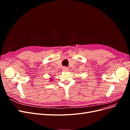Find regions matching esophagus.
<instances>
[{
  "mask_svg": "<svg viewBox=\"0 0 130 130\" xmlns=\"http://www.w3.org/2000/svg\"><path fill=\"white\" fill-rule=\"evenodd\" d=\"M62 70H63V72H67V70H68V69L66 67H63V68H62Z\"/></svg>",
  "mask_w": 130,
  "mask_h": 130,
  "instance_id": "34e87169",
  "label": "esophagus"
}]
</instances>
